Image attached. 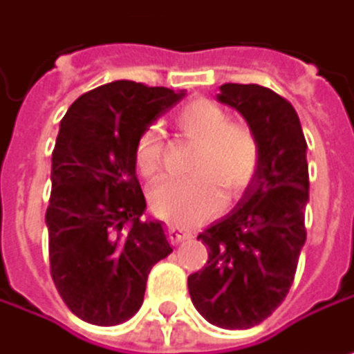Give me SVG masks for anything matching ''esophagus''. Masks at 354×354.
<instances>
[{"label": "esophagus", "mask_w": 354, "mask_h": 354, "mask_svg": "<svg viewBox=\"0 0 354 354\" xmlns=\"http://www.w3.org/2000/svg\"><path fill=\"white\" fill-rule=\"evenodd\" d=\"M167 239L171 243H183L185 239H189V233L185 229H180V226H176V224H167Z\"/></svg>", "instance_id": "34e87169"}]
</instances>
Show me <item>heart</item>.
Segmentation results:
<instances>
[{
	"label": "heart",
	"instance_id": "heart-1",
	"mask_svg": "<svg viewBox=\"0 0 354 354\" xmlns=\"http://www.w3.org/2000/svg\"><path fill=\"white\" fill-rule=\"evenodd\" d=\"M176 128L197 142L191 159V176H169L149 195L151 209L176 224H195L214 214L226 197H239L260 167V142L243 123L209 100L189 102L176 115ZM163 140L157 128H149L136 142L134 161L145 178H155L163 167Z\"/></svg>",
	"mask_w": 354,
	"mask_h": 354
}]
</instances>
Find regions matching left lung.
I'll return each instance as SVG.
<instances>
[{
	"instance_id": "obj_1",
	"label": "left lung",
	"mask_w": 354,
	"mask_h": 354,
	"mask_svg": "<svg viewBox=\"0 0 354 354\" xmlns=\"http://www.w3.org/2000/svg\"><path fill=\"white\" fill-rule=\"evenodd\" d=\"M218 100L245 117L260 167L241 201L197 237L207 262L189 274V294L212 325L248 330L286 300L306 241V140L294 106L268 88L224 84Z\"/></svg>"
}]
</instances>
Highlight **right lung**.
<instances>
[{
  "mask_svg": "<svg viewBox=\"0 0 354 354\" xmlns=\"http://www.w3.org/2000/svg\"><path fill=\"white\" fill-rule=\"evenodd\" d=\"M183 96L121 80L82 94L60 121L46 212L50 272L71 313L88 323L134 317L151 268L171 254L161 222L142 218L134 151Z\"/></svg>",
  "mask_w": 354,
  "mask_h": 354,
  "instance_id": "right-lung-1",
  "label": "right lung"
}]
</instances>
